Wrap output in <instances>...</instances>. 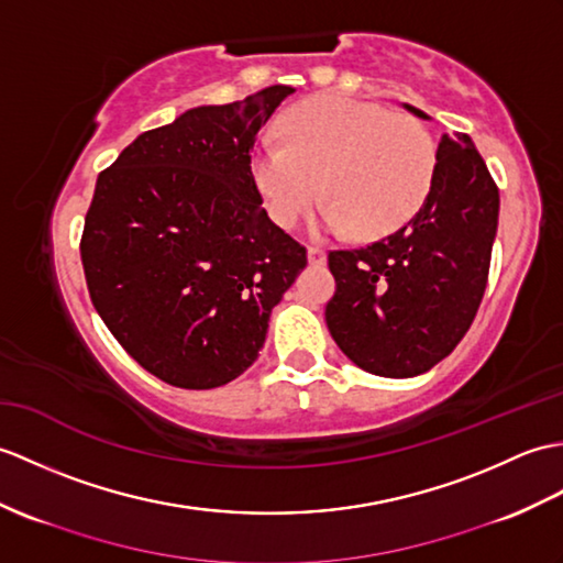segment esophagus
<instances>
[{
	"instance_id": "34e87169",
	"label": "esophagus",
	"mask_w": 563,
	"mask_h": 563,
	"mask_svg": "<svg viewBox=\"0 0 563 563\" xmlns=\"http://www.w3.org/2000/svg\"><path fill=\"white\" fill-rule=\"evenodd\" d=\"M307 258H309L311 266H323L325 264V252L321 250V246H309Z\"/></svg>"
}]
</instances>
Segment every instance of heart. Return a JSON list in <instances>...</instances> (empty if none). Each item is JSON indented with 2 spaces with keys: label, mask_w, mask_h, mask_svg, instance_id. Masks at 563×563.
<instances>
[{
  "label": "heart",
  "mask_w": 563,
  "mask_h": 563,
  "mask_svg": "<svg viewBox=\"0 0 563 563\" xmlns=\"http://www.w3.org/2000/svg\"><path fill=\"white\" fill-rule=\"evenodd\" d=\"M278 136L280 143L252 155V177L283 230L295 228L321 194L319 234L386 238L415 218L437 177L439 148L429 129L376 102L307 100L283 117Z\"/></svg>",
  "instance_id": "obj_1"
}]
</instances>
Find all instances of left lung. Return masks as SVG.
I'll use <instances>...</instances> for the list:
<instances>
[{"instance_id":"1","label":"left lung","mask_w":563,"mask_h":563,"mask_svg":"<svg viewBox=\"0 0 563 563\" xmlns=\"http://www.w3.org/2000/svg\"><path fill=\"white\" fill-rule=\"evenodd\" d=\"M405 110L429 117L405 104ZM499 189L473 139L443 134L437 177L408 225L364 250L331 252L333 341L360 369L424 374L463 341L485 295Z\"/></svg>"}]
</instances>
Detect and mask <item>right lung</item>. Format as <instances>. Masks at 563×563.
I'll return each instance as SVG.
<instances>
[{
  "instance_id": "right-lung-1",
  "label": "right lung",
  "mask_w": 563,
  "mask_h": 563,
  "mask_svg": "<svg viewBox=\"0 0 563 563\" xmlns=\"http://www.w3.org/2000/svg\"><path fill=\"white\" fill-rule=\"evenodd\" d=\"M295 93L271 86L143 132L98 175L81 261L90 299L143 369L206 390L252 367L307 250L261 208L258 129Z\"/></svg>"
}]
</instances>
